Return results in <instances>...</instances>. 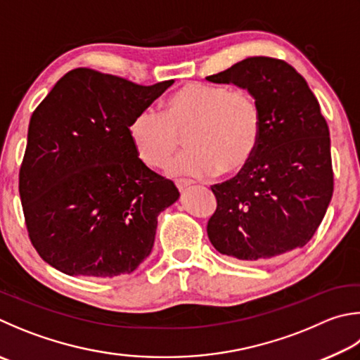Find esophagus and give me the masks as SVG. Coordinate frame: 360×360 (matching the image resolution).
<instances>
[{"label":"esophagus","mask_w":360,"mask_h":360,"mask_svg":"<svg viewBox=\"0 0 360 360\" xmlns=\"http://www.w3.org/2000/svg\"><path fill=\"white\" fill-rule=\"evenodd\" d=\"M192 186V181H187V179H178L176 181V187H178L179 192H184L187 187Z\"/></svg>","instance_id":"obj_1"}]
</instances>
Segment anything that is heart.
<instances>
[{"label": "heart", "mask_w": 360, "mask_h": 360, "mask_svg": "<svg viewBox=\"0 0 360 360\" xmlns=\"http://www.w3.org/2000/svg\"><path fill=\"white\" fill-rule=\"evenodd\" d=\"M261 132L263 115L250 94L200 82L176 89L165 113L145 108L129 126L130 141L148 167H162L186 136L191 149L169 160L167 172L188 178L239 173L257 153Z\"/></svg>", "instance_id": "1"}]
</instances>
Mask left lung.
<instances>
[{
    "label": "left lung",
    "mask_w": 360,
    "mask_h": 360,
    "mask_svg": "<svg viewBox=\"0 0 360 360\" xmlns=\"http://www.w3.org/2000/svg\"><path fill=\"white\" fill-rule=\"evenodd\" d=\"M212 83L247 89L263 115L257 153L233 179L212 186L217 209L207 221L215 250L257 261L304 247L334 192L328 122L305 78L288 63L253 56Z\"/></svg>",
    "instance_id": "obj_1"
}]
</instances>
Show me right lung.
Wrapping results in <instances>:
<instances>
[{
    "label": "right lung",
    "mask_w": 360,
    "mask_h": 360,
    "mask_svg": "<svg viewBox=\"0 0 360 360\" xmlns=\"http://www.w3.org/2000/svg\"><path fill=\"white\" fill-rule=\"evenodd\" d=\"M172 84L78 68L34 110L18 191L31 243L55 269L113 278L149 257L179 192L141 162L129 126Z\"/></svg>",
    "instance_id": "obj_1"
}]
</instances>
